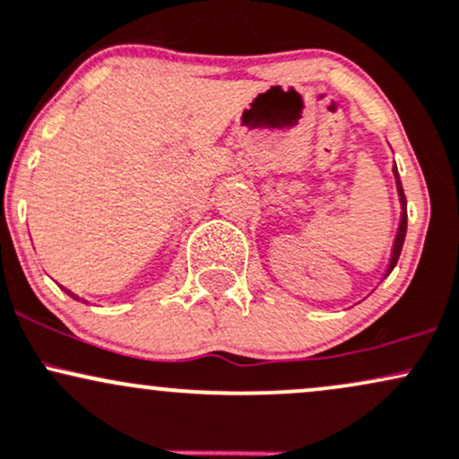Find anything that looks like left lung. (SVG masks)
<instances>
[{"instance_id": "1", "label": "left lung", "mask_w": 459, "mask_h": 459, "mask_svg": "<svg viewBox=\"0 0 459 459\" xmlns=\"http://www.w3.org/2000/svg\"><path fill=\"white\" fill-rule=\"evenodd\" d=\"M394 178H396V190H399V199H401V223H399V230H396V236H394V247H393V257H390V264H388V271H385V275H388L390 271L396 266V260H399L401 255V249H403V240H405V231H408V214H405V208H408V202H405V195H403V186H401V179H399V171H396L394 167Z\"/></svg>"}]
</instances>
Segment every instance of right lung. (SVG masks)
Returning <instances> with one entry per match:
<instances>
[{"label": "right lung", "mask_w": 459, "mask_h": 459, "mask_svg": "<svg viewBox=\"0 0 459 459\" xmlns=\"http://www.w3.org/2000/svg\"><path fill=\"white\" fill-rule=\"evenodd\" d=\"M66 292H69V290H66ZM69 295H71V297H75V295H74V292H69Z\"/></svg>", "instance_id": "obj_1"}]
</instances>
